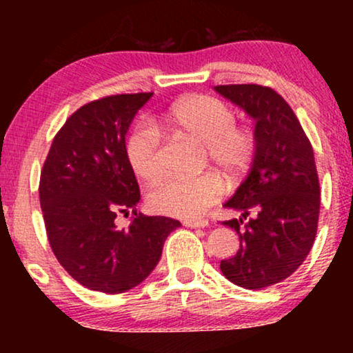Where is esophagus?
<instances>
[{
	"instance_id": "obj_1",
	"label": "esophagus",
	"mask_w": 353,
	"mask_h": 353,
	"mask_svg": "<svg viewBox=\"0 0 353 353\" xmlns=\"http://www.w3.org/2000/svg\"><path fill=\"white\" fill-rule=\"evenodd\" d=\"M182 224L184 225H188V228H205V225L209 224L208 221H205V219H185L184 222H182Z\"/></svg>"
}]
</instances>
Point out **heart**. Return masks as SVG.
<instances>
[{
    "label": "heart",
    "mask_w": 353,
    "mask_h": 353,
    "mask_svg": "<svg viewBox=\"0 0 353 353\" xmlns=\"http://www.w3.org/2000/svg\"><path fill=\"white\" fill-rule=\"evenodd\" d=\"M161 119L172 131L201 143L204 161L216 165L228 179H236L252 163L257 149L255 134L252 129L236 124V112L224 101L204 94L188 96L174 103ZM124 151L141 181L154 182L163 176V144L151 125H134L125 137ZM222 189V181L212 172L169 177L149 190L148 204L174 217H197L217 202Z\"/></svg>",
    "instance_id": "b5f03b06"
}]
</instances>
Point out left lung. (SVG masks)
I'll list each match as a JSON object with an SVG mask.
<instances>
[{"label":"left lung","instance_id":"1","mask_svg":"<svg viewBox=\"0 0 353 353\" xmlns=\"http://www.w3.org/2000/svg\"><path fill=\"white\" fill-rule=\"evenodd\" d=\"M214 89L252 117L257 141L249 174L224 204L242 212L222 222L236 230L241 249L221 262V270L236 285L261 290L292 275L314 245L320 212L314 149L292 108L274 89L259 84Z\"/></svg>","mask_w":353,"mask_h":353}]
</instances>
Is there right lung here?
Returning <instances> with one entry per match:
<instances>
[{"mask_svg": "<svg viewBox=\"0 0 353 353\" xmlns=\"http://www.w3.org/2000/svg\"><path fill=\"white\" fill-rule=\"evenodd\" d=\"M152 92L106 96L68 117L52 139L39 179V202L56 259L81 285L121 294L152 272L169 234L181 225L136 212L139 184L124 143L136 112ZM135 212L128 230L119 213Z\"/></svg>", "mask_w": 353, "mask_h": 353, "instance_id": "1", "label": "right lung"}]
</instances>
